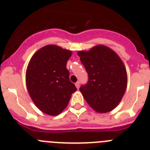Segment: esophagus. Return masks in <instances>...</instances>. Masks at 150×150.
<instances>
[{"mask_svg":"<svg viewBox=\"0 0 150 150\" xmlns=\"http://www.w3.org/2000/svg\"><path fill=\"white\" fill-rule=\"evenodd\" d=\"M75 86H76V88L78 89H79V87H80V82L79 81H78L77 83H75Z\"/></svg>","mask_w":150,"mask_h":150,"instance_id":"esophagus-1","label":"esophagus"}]
</instances>
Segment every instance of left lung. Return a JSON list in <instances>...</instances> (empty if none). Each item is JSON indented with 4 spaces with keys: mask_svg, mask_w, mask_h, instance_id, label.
I'll use <instances>...</instances> for the list:
<instances>
[{
    "mask_svg": "<svg viewBox=\"0 0 150 150\" xmlns=\"http://www.w3.org/2000/svg\"><path fill=\"white\" fill-rule=\"evenodd\" d=\"M80 60L89 75L80 91L88 104L97 112L112 111L121 102L127 86L125 66L108 47L97 45L89 51H78Z\"/></svg>",
    "mask_w": 150,
    "mask_h": 150,
    "instance_id": "1",
    "label": "left lung"
}]
</instances>
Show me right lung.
<instances>
[{
	"instance_id": "right-lung-1",
	"label": "right lung",
	"mask_w": 150,
	"mask_h": 150,
	"mask_svg": "<svg viewBox=\"0 0 150 150\" xmlns=\"http://www.w3.org/2000/svg\"><path fill=\"white\" fill-rule=\"evenodd\" d=\"M71 55L70 50L50 44L38 50L29 61L26 72L28 92L36 107L46 114L59 115L77 90L67 69Z\"/></svg>"
}]
</instances>
